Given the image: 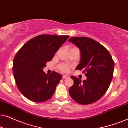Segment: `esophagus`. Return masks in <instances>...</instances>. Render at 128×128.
Segmentation results:
<instances>
[{"label":"esophagus","instance_id":"34e87169","mask_svg":"<svg viewBox=\"0 0 128 128\" xmlns=\"http://www.w3.org/2000/svg\"><path fill=\"white\" fill-rule=\"evenodd\" d=\"M62 78H69V76H68V75H63V76H62Z\"/></svg>","mask_w":128,"mask_h":128}]
</instances>
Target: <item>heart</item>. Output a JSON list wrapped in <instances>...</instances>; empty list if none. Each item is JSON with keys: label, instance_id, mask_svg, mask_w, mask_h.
Returning <instances> with one entry per match:
<instances>
[{"label": "heart", "instance_id": "b5f03b06", "mask_svg": "<svg viewBox=\"0 0 128 128\" xmlns=\"http://www.w3.org/2000/svg\"><path fill=\"white\" fill-rule=\"evenodd\" d=\"M59 68L60 70L63 71V72H68L69 71V68L68 67V66H66L63 64H61L59 66Z\"/></svg>", "mask_w": 128, "mask_h": 128}]
</instances>
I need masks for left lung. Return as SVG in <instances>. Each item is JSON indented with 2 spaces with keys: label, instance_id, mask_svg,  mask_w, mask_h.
<instances>
[{
  "label": "left lung",
  "instance_id": "obj_1",
  "mask_svg": "<svg viewBox=\"0 0 128 128\" xmlns=\"http://www.w3.org/2000/svg\"><path fill=\"white\" fill-rule=\"evenodd\" d=\"M69 41L80 50V62L76 70H82L87 77L82 81L72 76L74 84L69 89V94L78 104H92L107 91L113 78L114 62L108 50L93 39L72 37Z\"/></svg>",
  "mask_w": 128,
  "mask_h": 128
}]
</instances>
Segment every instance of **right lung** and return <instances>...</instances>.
I'll return each instance as SVG.
<instances>
[{
    "label": "right lung",
    "mask_w": 128,
    "mask_h": 128,
    "mask_svg": "<svg viewBox=\"0 0 128 128\" xmlns=\"http://www.w3.org/2000/svg\"><path fill=\"white\" fill-rule=\"evenodd\" d=\"M68 36L40 35L24 44L13 62V71L18 90L27 98L42 102L52 97L62 75L54 72L50 74L43 68L50 61Z\"/></svg>",
    "instance_id": "add662e5"
}]
</instances>
